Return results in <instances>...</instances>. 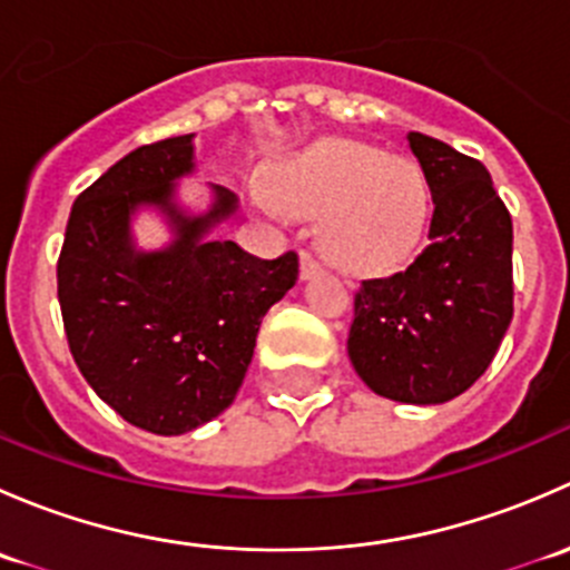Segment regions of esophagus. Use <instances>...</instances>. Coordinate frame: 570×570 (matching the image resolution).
I'll return each instance as SVG.
<instances>
[{
	"label": "esophagus",
	"mask_w": 570,
	"mask_h": 570,
	"mask_svg": "<svg viewBox=\"0 0 570 570\" xmlns=\"http://www.w3.org/2000/svg\"><path fill=\"white\" fill-rule=\"evenodd\" d=\"M320 269H322V264L317 262V258H314L308 250H303V253H301V278H303V281L314 278V275H317Z\"/></svg>",
	"instance_id": "1"
}]
</instances>
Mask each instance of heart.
Instances as JSON below:
<instances>
[{
    "label": "heart",
    "mask_w": 570,
    "mask_h": 570,
    "mask_svg": "<svg viewBox=\"0 0 570 570\" xmlns=\"http://www.w3.org/2000/svg\"><path fill=\"white\" fill-rule=\"evenodd\" d=\"M248 200L267 215L320 218V248L333 264L375 273L400 264L422 237L430 193L422 170L355 140H322L269 170Z\"/></svg>",
    "instance_id": "obj_1"
}]
</instances>
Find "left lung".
<instances>
[{
	"label": "left lung",
	"mask_w": 570,
	"mask_h": 570,
	"mask_svg": "<svg viewBox=\"0 0 570 570\" xmlns=\"http://www.w3.org/2000/svg\"><path fill=\"white\" fill-rule=\"evenodd\" d=\"M433 195L428 248L361 281L347 355L375 394L441 405L491 366L513 320V220L476 159L407 131Z\"/></svg>",
	"instance_id": "obj_1"
}]
</instances>
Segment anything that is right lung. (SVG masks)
I'll use <instances>...</instances> for the list:
<instances>
[{"mask_svg":"<svg viewBox=\"0 0 570 570\" xmlns=\"http://www.w3.org/2000/svg\"><path fill=\"white\" fill-rule=\"evenodd\" d=\"M195 135L140 146L77 200L57 262L68 347L94 392L135 428L181 435L220 416L248 372L258 325L297 281V253L258 258L212 237L237 195L209 184L206 212L176 184L195 174ZM154 208L175 239L136 248L130 220Z\"/></svg>","mask_w":570,"mask_h":570,"instance_id":"right-lung-1","label":"right lung"}]
</instances>
